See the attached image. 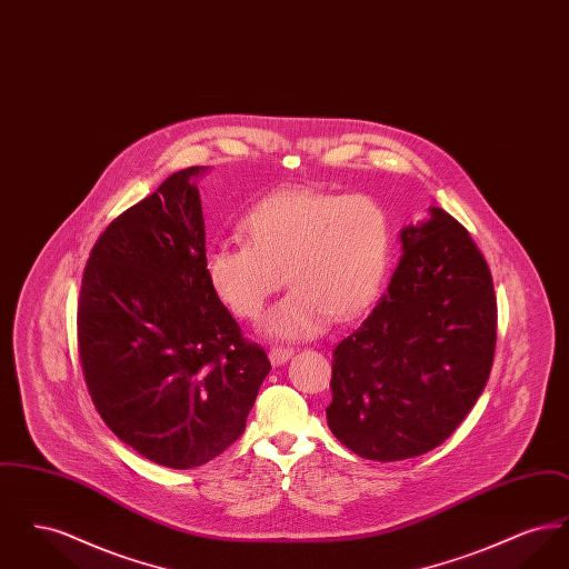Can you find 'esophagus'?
Here are the masks:
<instances>
[{
    "label": "esophagus",
    "instance_id": "obj_1",
    "mask_svg": "<svg viewBox=\"0 0 569 569\" xmlns=\"http://www.w3.org/2000/svg\"><path fill=\"white\" fill-rule=\"evenodd\" d=\"M290 356H292V348H271L269 350V360H271L272 367H279V365H283V362H288L290 360Z\"/></svg>",
    "mask_w": 569,
    "mask_h": 569
}]
</instances>
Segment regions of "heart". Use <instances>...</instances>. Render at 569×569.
I'll use <instances>...</instances> for the list:
<instances>
[{
  "label": "heart",
  "mask_w": 569,
  "mask_h": 569,
  "mask_svg": "<svg viewBox=\"0 0 569 569\" xmlns=\"http://www.w3.org/2000/svg\"><path fill=\"white\" fill-rule=\"evenodd\" d=\"M247 243H213L204 274L239 320H258L283 279L292 286L262 320L271 341L318 337L378 297L392 256V221L373 196L309 188L274 191L243 219Z\"/></svg>",
  "instance_id": "heart-1"
}]
</instances>
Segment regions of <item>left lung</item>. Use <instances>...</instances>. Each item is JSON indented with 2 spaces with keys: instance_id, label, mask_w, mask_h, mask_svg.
<instances>
[{
  "instance_id": "1",
  "label": "left lung",
  "mask_w": 569,
  "mask_h": 569,
  "mask_svg": "<svg viewBox=\"0 0 569 569\" xmlns=\"http://www.w3.org/2000/svg\"><path fill=\"white\" fill-rule=\"evenodd\" d=\"M411 223L386 295L332 352L326 420L358 457H420L457 431L487 386L497 298L482 251L443 209Z\"/></svg>"
}]
</instances>
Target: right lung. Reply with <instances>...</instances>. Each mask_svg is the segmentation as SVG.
Wrapping results in <instances>:
<instances>
[{
  "label": "right lung",
  "mask_w": 569,
  "mask_h": 569,
  "mask_svg": "<svg viewBox=\"0 0 569 569\" xmlns=\"http://www.w3.org/2000/svg\"><path fill=\"white\" fill-rule=\"evenodd\" d=\"M170 174L93 244L79 297V356L91 401L123 443L170 469L219 457L244 431L267 352L243 339L204 274L193 183Z\"/></svg>",
  "instance_id": "obj_1"
}]
</instances>
